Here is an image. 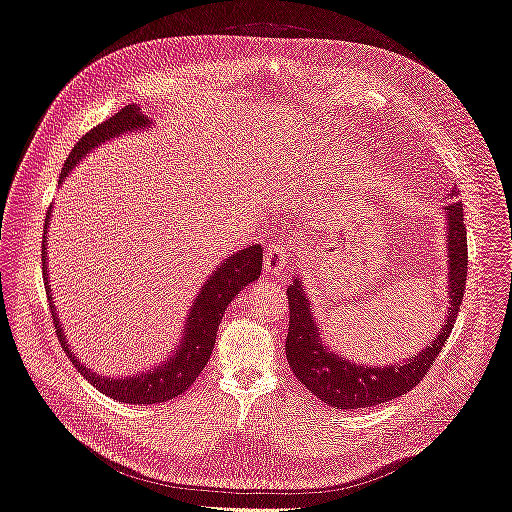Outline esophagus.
<instances>
[{
  "label": "esophagus",
  "mask_w": 512,
  "mask_h": 512,
  "mask_svg": "<svg viewBox=\"0 0 512 512\" xmlns=\"http://www.w3.org/2000/svg\"><path fill=\"white\" fill-rule=\"evenodd\" d=\"M288 267V252L280 245H273L265 254V273L271 277H282Z\"/></svg>",
  "instance_id": "34e87169"
}]
</instances>
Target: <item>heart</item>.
<instances>
[{
  "mask_svg": "<svg viewBox=\"0 0 512 512\" xmlns=\"http://www.w3.org/2000/svg\"><path fill=\"white\" fill-rule=\"evenodd\" d=\"M307 162H312V160H307ZM312 166H316V164H312Z\"/></svg>",
  "mask_w": 512,
  "mask_h": 512,
  "instance_id": "obj_1",
  "label": "heart"
}]
</instances>
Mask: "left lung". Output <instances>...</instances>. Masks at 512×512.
I'll list each match as a JSON object with an SVG mask.
<instances>
[{
	"label": "left lung",
	"mask_w": 512,
	"mask_h": 512,
	"mask_svg": "<svg viewBox=\"0 0 512 512\" xmlns=\"http://www.w3.org/2000/svg\"><path fill=\"white\" fill-rule=\"evenodd\" d=\"M459 194L453 188L451 198ZM448 215V316L438 337L425 350L418 352L412 359L389 367H363L342 356L333 354L322 344L318 327L314 324L312 309H309L305 290L299 280H294L288 294V337H286V359L290 363L292 374L301 380L324 404L339 410H359L386 404L389 399L410 393L421 382L429 367L436 363L438 354L446 339L451 337L455 320L461 307L463 292H466L468 277V237L466 224H463L461 203H451L446 207Z\"/></svg>",
	"instance_id": "left-lung-1"
}]
</instances>
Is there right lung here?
Wrapping results in <instances>:
<instances>
[{"label": "right lung", "instance_id": "obj_1", "mask_svg": "<svg viewBox=\"0 0 512 512\" xmlns=\"http://www.w3.org/2000/svg\"><path fill=\"white\" fill-rule=\"evenodd\" d=\"M149 119L143 115L141 104H128L123 106L119 113H115L111 119H106L98 123L96 128H91L79 143L74 145L70 151V156L64 164V170H61L59 181L64 179L72 166L79 162L85 153L91 149H96L100 143L111 141V138L130 132L136 128H145ZM46 224H49V215H46ZM46 237L42 239V273H44V286L46 294H51L49 290V277H46ZM262 271V247L252 245V247H243L237 254L228 256L222 265L218 267L209 280L200 288V294L196 303L190 309L188 324L183 329V339L175 354H170L164 361V365H158L156 369H149L141 376H132V378H104L89 371L85 365H81L79 356H74L68 348V342L64 337V331H61L59 318L55 314V305L53 297H49L51 303V316L53 324L57 329L59 344L70 356V361L74 367L81 371V374L96 386V389L108 397H113L117 401H123V404H162V401L173 399L185 389L196 382L200 371L205 369L209 363V356L215 346V335H218V327L222 322V316L226 312L228 303L237 297V294L256 282Z\"/></svg>", "mask_w": 512, "mask_h": 512}]
</instances>
